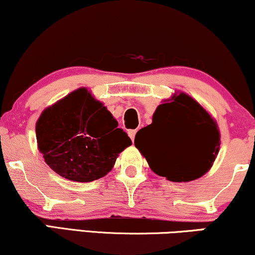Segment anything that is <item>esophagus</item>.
<instances>
[{
    "instance_id": "obj_1",
    "label": "esophagus",
    "mask_w": 255,
    "mask_h": 255,
    "mask_svg": "<svg viewBox=\"0 0 255 255\" xmlns=\"http://www.w3.org/2000/svg\"><path fill=\"white\" fill-rule=\"evenodd\" d=\"M135 134H136V130H134V129L128 130V135H129V137L131 138V141H134V138H135Z\"/></svg>"
}]
</instances>
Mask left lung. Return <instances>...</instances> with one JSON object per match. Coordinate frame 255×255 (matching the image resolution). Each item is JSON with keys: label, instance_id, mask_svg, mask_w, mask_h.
I'll return each instance as SVG.
<instances>
[{"label": "left lung", "instance_id": "left-lung-1", "mask_svg": "<svg viewBox=\"0 0 255 255\" xmlns=\"http://www.w3.org/2000/svg\"><path fill=\"white\" fill-rule=\"evenodd\" d=\"M150 136L153 143H143ZM135 147L150 169L173 182L205 175L220 149L217 121L192 96L180 92L157 106L151 124L135 135Z\"/></svg>", "mask_w": 255, "mask_h": 255}]
</instances>
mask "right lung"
Returning <instances> with one entry per match:
<instances>
[{"label": "right lung", "instance_id": "right-lung-1", "mask_svg": "<svg viewBox=\"0 0 255 255\" xmlns=\"http://www.w3.org/2000/svg\"><path fill=\"white\" fill-rule=\"evenodd\" d=\"M104 104L82 87L41 113L37 148L46 163L64 179L90 182L104 178L119 154L131 144Z\"/></svg>", "mask_w": 255, "mask_h": 255}]
</instances>
